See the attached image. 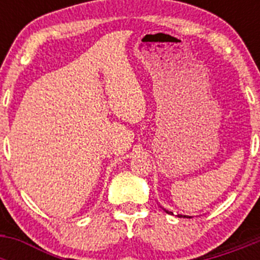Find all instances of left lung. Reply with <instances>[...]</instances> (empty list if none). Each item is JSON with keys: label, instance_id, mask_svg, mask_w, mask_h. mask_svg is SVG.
<instances>
[{"label": "left lung", "instance_id": "obj_1", "mask_svg": "<svg viewBox=\"0 0 260 260\" xmlns=\"http://www.w3.org/2000/svg\"><path fill=\"white\" fill-rule=\"evenodd\" d=\"M162 210H164L167 213H169V215H173V212H171V211L165 210V208H162ZM177 216H178V217H189V219L191 217V216H187V215H177Z\"/></svg>", "mask_w": 260, "mask_h": 260}]
</instances>
